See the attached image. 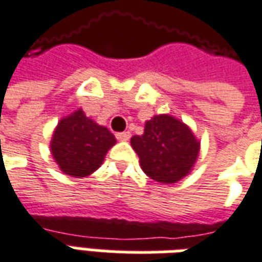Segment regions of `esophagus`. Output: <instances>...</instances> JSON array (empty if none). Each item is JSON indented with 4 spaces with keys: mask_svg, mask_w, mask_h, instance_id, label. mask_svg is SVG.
I'll return each instance as SVG.
<instances>
[{
    "mask_svg": "<svg viewBox=\"0 0 262 262\" xmlns=\"http://www.w3.org/2000/svg\"><path fill=\"white\" fill-rule=\"evenodd\" d=\"M116 139L120 142H126L130 139V133L129 132H119V133H116Z\"/></svg>",
    "mask_w": 262,
    "mask_h": 262,
    "instance_id": "obj_1",
    "label": "esophagus"
}]
</instances>
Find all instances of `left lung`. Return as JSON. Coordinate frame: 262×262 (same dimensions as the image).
Listing matches in <instances>:
<instances>
[{
	"mask_svg": "<svg viewBox=\"0 0 262 262\" xmlns=\"http://www.w3.org/2000/svg\"><path fill=\"white\" fill-rule=\"evenodd\" d=\"M130 143L142 170L161 184H174L184 178L199 154V142L191 129L170 115L151 118L142 136H133Z\"/></svg>",
	"mask_w": 262,
	"mask_h": 262,
	"instance_id": "8db88e82",
	"label": "left lung"
}]
</instances>
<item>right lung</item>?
<instances>
[{
    "instance_id": "right-lung-1",
    "label": "right lung",
    "mask_w": 262,
    "mask_h": 262,
    "mask_svg": "<svg viewBox=\"0 0 262 262\" xmlns=\"http://www.w3.org/2000/svg\"><path fill=\"white\" fill-rule=\"evenodd\" d=\"M116 143L111 132L86 118L78 109L60 120L50 143L60 170L71 177H86L102 164L105 154Z\"/></svg>"
}]
</instances>
